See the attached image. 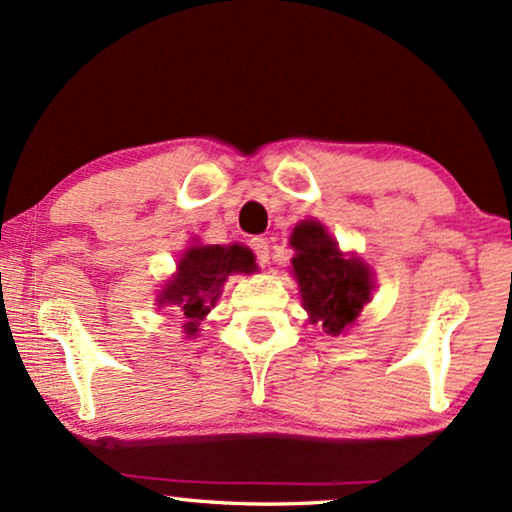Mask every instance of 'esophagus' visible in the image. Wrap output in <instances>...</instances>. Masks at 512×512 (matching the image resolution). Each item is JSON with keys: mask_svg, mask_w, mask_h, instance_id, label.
Instances as JSON below:
<instances>
[{"mask_svg": "<svg viewBox=\"0 0 512 512\" xmlns=\"http://www.w3.org/2000/svg\"><path fill=\"white\" fill-rule=\"evenodd\" d=\"M251 249H254L258 263L268 265V261H270V244H268V240H265V237H254V240H251Z\"/></svg>", "mask_w": 512, "mask_h": 512, "instance_id": "34e87169", "label": "esophagus"}]
</instances>
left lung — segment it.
Returning <instances> with one entry per match:
<instances>
[{
    "label": "left lung",
    "instance_id": "left-lung-1",
    "mask_svg": "<svg viewBox=\"0 0 512 512\" xmlns=\"http://www.w3.org/2000/svg\"><path fill=\"white\" fill-rule=\"evenodd\" d=\"M289 242L296 249L291 272L310 321L328 335L345 333L373 298V272L361 258L342 254L319 221L300 223Z\"/></svg>",
    "mask_w": 512,
    "mask_h": 512
}]
</instances>
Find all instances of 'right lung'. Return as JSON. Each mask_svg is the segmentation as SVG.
<instances>
[{"instance_id": "obj_1", "label": "right lung", "mask_w": 512, "mask_h": 512, "mask_svg": "<svg viewBox=\"0 0 512 512\" xmlns=\"http://www.w3.org/2000/svg\"><path fill=\"white\" fill-rule=\"evenodd\" d=\"M256 270V258L242 244H193L179 258L177 272L158 293V307H177L186 317V338H195L200 321L221 296L228 275Z\"/></svg>"}]
</instances>
